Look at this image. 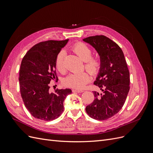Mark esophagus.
Returning a JSON list of instances; mask_svg holds the SVG:
<instances>
[{"label": "esophagus", "mask_w": 153, "mask_h": 153, "mask_svg": "<svg viewBox=\"0 0 153 153\" xmlns=\"http://www.w3.org/2000/svg\"><path fill=\"white\" fill-rule=\"evenodd\" d=\"M72 91H73V92H78V93H80V92H84V91H83V90H81V89H72Z\"/></svg>", "instance_id": "obj_1"}]
</instances>
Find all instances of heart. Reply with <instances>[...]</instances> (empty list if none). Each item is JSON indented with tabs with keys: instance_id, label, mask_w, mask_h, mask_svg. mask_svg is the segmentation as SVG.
Instances as JSON below:
<instances>
[{
	"instance_id": "b5f03b06",
	"label": "heart",
	"mask_w": 153,
	"mask_h": 153,
	"mask_svg": "<svg viewBox=\"0 0 153 153\" xmlns=\"http://www.w3.org/2000/svg\"><path fill=\"white\" fill-rule=\"evenodd\" d=\"M73 52L85 62L84 66L92 75L98 73L101 68V60L98 57L92 56V49L83 43H78L73 46ZM64 52L61 50L55 59V68L60 73L66 71L64 62ZM91 80L89 74L87 72L80 73H70L63 80V84L68 87L82 89Z\"/></svg>"
}]
</instances>
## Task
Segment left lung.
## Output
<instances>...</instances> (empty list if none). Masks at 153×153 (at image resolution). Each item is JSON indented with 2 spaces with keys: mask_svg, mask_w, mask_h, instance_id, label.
Returning a JSON list of instances; mask_svg holds the SVG:
<instances>
[{
  "mask_svg": "<svg viewBox=\"0 0 153 153\" xmlns=\"http://www.w3.org/2000/svg\"><path fill=\"white\" fill-rule=\"evenodd\" d=\"M98 53L101 68L94 84L102 91H93V102L85 108L92 119L104 121L113 117L123 106L129 91V71L123 50L119 46L103 35L83 39Z\"/></svg>",
  "mask_w": 153,
  "mask_h": 153,
  "instance_id": "8db88e82",
  "label": "left lung"
}]
</instances>
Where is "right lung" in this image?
<instances>
[{
  "label": "right lung",
  "instance_id": "obj_1",
  "mask_svg": "<svg viewBox=\"0 0 153 153\" xmlns=\"http://www.w3.org/2000/svg\"><path fill=\"white\" fill-rule=\"evenodd\" d=\"M68 39L48 40L33 46L23 58L19 73L20 90L27 109L42 121L58 118L64 110L63 102L71 90L50 92L51 80H57L55 59Z\"/></svg>",
  "mask_w": 153,
  "mask_h": 153
}]
</instances>
